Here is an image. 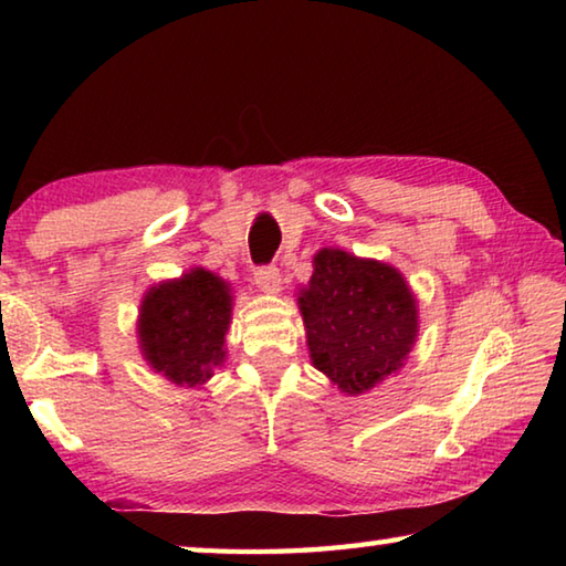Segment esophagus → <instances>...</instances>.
Returning a JSON list of instances; mask_svg holds the SVG:
<instances>
[{
  "label": "esophagus",
  "mask_w": 566,
  "mask_h": 566,
  "mask_svg": "<svg viewBox=\"0 0 566 566\" xmlns=\"http://www.w3.org/2000/svg\"><path fill=\"white\" fill-rule=\"evenodd\" d=\"M254 282H256V286H260V290L274 294V292H280L282 274L274 264H262V266H256V270H254Z\"/></svg>",
  "instance_id": "1"
}]
</instances>
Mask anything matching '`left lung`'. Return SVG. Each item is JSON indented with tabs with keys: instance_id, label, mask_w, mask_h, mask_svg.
I'll return each mask as SVG.
<instances>
[{
	"instance_id": "left-lung-1",
	"label": "left lung",
	"mask_w": 566,
	"mask_h": 566,
	"mask_svg": "<svg viewBox=\"0 0 566 566\" xmlns=\"http://www.w3.org/2000/svg\"><path fill=\"white\" fill-rule=\"evenodd\" d=\"M314 367L347 395L379 385L417 339V302L395 266L322 249L300 296Z\"/></svg>"
}]
</instances>
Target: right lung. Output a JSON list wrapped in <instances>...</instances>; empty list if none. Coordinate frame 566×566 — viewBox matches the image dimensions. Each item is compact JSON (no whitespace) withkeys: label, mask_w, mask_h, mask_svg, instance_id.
<instances>
[{"label":"right lung","mask_w":566,"mask_h":566,"mask_svg":"<svg viewBox=\"0 0 566 566\" xmlns=\"http://www.w3.org/2000/svg\"><path fill=\"white\" fill-rule=\"evenodd\" d=\"M229 312V286L212 272L191 270L159 284L142 302V352L175 385H202L224 361Z\"/></svg>","instance_id":"1"}]
</instances>
